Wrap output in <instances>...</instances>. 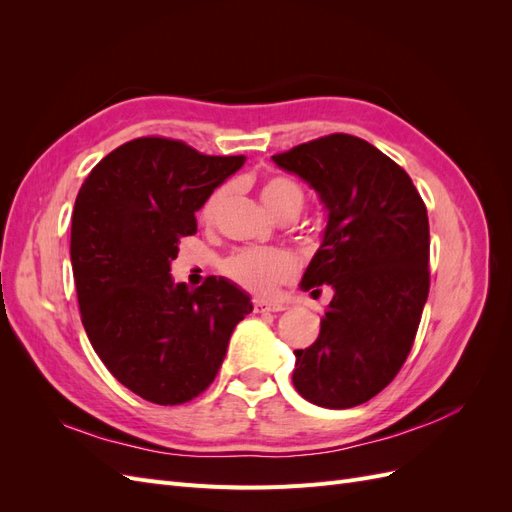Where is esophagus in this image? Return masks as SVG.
Returning <instances> with one entry per match:
<instances>
[{"label": "esophagus", "instance_id": "1", "mask_svg": "<svg viewBox=\"0 0 512 512\" xmlns=\"http://www.w3.org/2000/svg\"><path fill=\"white\" fill-rule=\"evenodd\" d=\"M286 305L284 303H271L265 299H256L254 301V312L256 314H267V312H284Z\"/></svg>", "mask_w": 512, "mask_h": 512}]
</instances>
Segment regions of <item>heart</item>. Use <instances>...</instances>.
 <instances>
[{"instance_id": "obj_1", "label": "heart", "mask_w": 512, "mask_h": 512, "mask_svg": "<svg viewBox=\"0 0 512 512\" xmlns=\"http://www.w3.org/2000/svg\"><path fill=\"white\" fill-rule=\"evenodd\" d=\"M230 194V185H222L205 200L203 209H200V218L205 222H211L215 213L224 205V200ZM260 200L273 215L284 207H299L303 205V194L297 183L284 177H273L262 183L260 188ZM222 271L230 277L232 282H237L245 290L256 294H271L282 282L290 280L297 271V260L286 250H256V247H247V250H239L230 254L222 262Z\"/></svg>"}]
</instances>
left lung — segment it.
<instances>
[{"instance_id": "obj_1", "label": "left lung", "mask_w": 512, "mask_h": 512, "mask_svg": "<svg viewBox=\"0 0 512 512\" xmlns=\"http://www.w3.org/2000/svg\"><path fill=\"white\" fill-rule=\"evenodd\" d=\"M316 190L327 228L301 290L333 299L320 335L294 350L292 384L316 406H361L408 359L429 294V220L412 179L380 149L331 134L271 158Z\"/></svg>"}]
</instances>
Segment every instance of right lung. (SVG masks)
<instances>
[{"label":"right lung","instance_id":"right-lung-1","mask_svg":"<svg viewBox=\"0 0 512 512\" xmlns=\"http://www.w3.org/2000/svg\"><path fill=\"white\" fill-rule=\"evenodd\" d=\"M170 138H136L102 158L76 196L70 260L83 327L111 374L151 404L179 406L213 382L252 312L226 277L190 290L170 262L194 213L243 166Z\"/></svg>","mask_w":512,"mask_h":512}]
</instances>
